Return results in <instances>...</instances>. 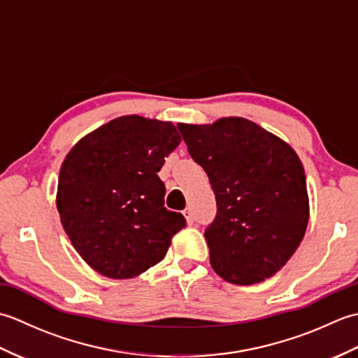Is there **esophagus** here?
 Wrapping results in <instances>:
<instances>
[{
	"instance_id": "esophagus-1",
	"label": "esophagus",
	"mask_w": 358,
	"mask_h": 358,
	"mask_svg": "<svg viewBox=\"0 0 358 358\" xmlns=\"http://www.w3.org/2000/svg\"><path fill=\"white\" fill-rule=\"evenodd\" d=\"M183 215H185V218L187 220V223H194V212H192L191 208H186V209L183 210Z\"/></svg>"
}]
</instances>
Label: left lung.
<instances>
[{
  "instance_id": "left-lung-1",
  "label": "left lung",
  "mask_w": 358,
  "mask_h": 358,
  "mask_svg": "<svg viewBox=\"0 0 358 358\" xmlns=\"http://www.w3.org/2000/svg\"><path fill=\"white\" fill-rule=\"evenodd\" d=\"M178 129L215 194L217 215L204 231L212 269L240 286L272 277L299 248L309 222L296 152L241 117Z\"/></svg>"
}]
</instances>
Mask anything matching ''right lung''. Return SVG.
Segmentation results:
<instances>
[{"label": "right lung", "instance_id": "right-lung-1", "mask_svg": "<svg viewBox=\"0 0 358 358\" xmlns=\"http://www.w3.org/2000/svg\"><path fill=\"white\" fill-rule=\"evenodd\" d=\"M181 136L171 121L124 115L75 144L59 169L57 209L72 246L101 275L126 280L162 262L185 217L164 208L158 177Z\"/></svg>", "mask_w": 358, "mask_h": 358}]
</instances>
